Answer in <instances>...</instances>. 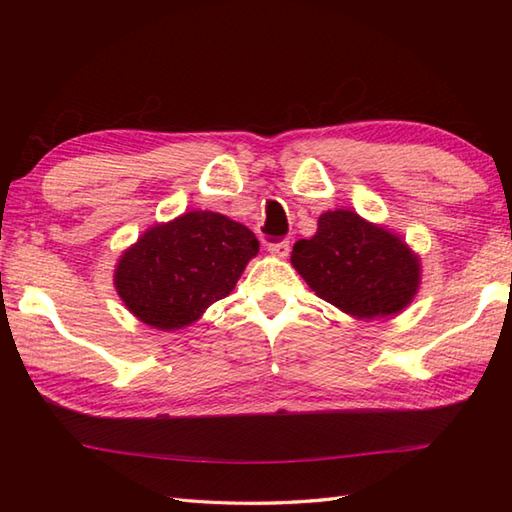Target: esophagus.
<instances>
[{"mask_svg":"<svg viewBox=\"0 0 512 512\" xmlns=\"http://www.w3.org/2000/svg\"><path fill=\"white\" fill-rule=\"evenodd\" d=\"M268 250H270V253H273L275 257H281V259H284V257H288V253H290V242H286V239H284V242L268 244Z\"/></svg>","mask_w":512,"mask_h":512,"instance_id":"1","label":"esophagus"}]
</instances>
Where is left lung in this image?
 Segmentation results:
<instances>
[{"label": "left lung", "instance_id": "left-lung-1", "mask_svg": "<svg viewBox=\"0 0 512 512\" xmlns=\"http://www.w3.org/2000/svg\"><path fill=\"white\" fill-rule=\"evenodd\" d=\"M290 262L323 301L356 319L398 314L420 286V259L402 237L345 209L323 213Z\"/></svg>", "mask_w": 512, "mask_h": 512}]
</instances>
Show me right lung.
Listing matches in <instances>:
<instances>
[{
  "label": "right lung",
  "instance_id": "obj_1",
  "mask_svg": "<svg viewBox=\"0 0 512 512\" xmlns=\"http://www.w3.org/2000/svg\"><path fill=\"white\" fill-rule=\"evenodd\" d=\"M259 242L244 224L189 211L156 224L121 255L114 286L127 310L156 330H180L231 295Z\"/></svg>",
  "mask_w": 512,
  "mask_h": 512
}]
</instances>
